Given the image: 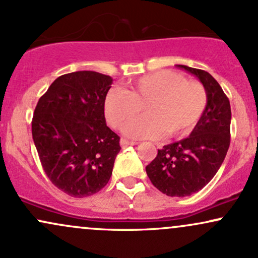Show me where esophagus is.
I'll use <instances>...</instances> for the list:
<instances>
[{
    "label": "esophagus",
    "mask_w": 258,
    "mask_h": 258,
    "mask_svg": "<svg viewBox=\"0 0 258 258\" xmlns=\"http://www.w3.org/2000/svg\"><path fill=\"white\" fill-rule=\"evenodd\" d=\"M120 144L121 147H127V146H137V142H133V141H128V139L125 138H121L120 139Z\"/></svg>",
    "instance_id": "esophagus-1"
}]
</instances>
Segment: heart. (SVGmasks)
<instances>
[{
  "instance_id": "b5f03b06",
  "label": "heart",
  "mask_w": 258,
  "mask_h": 258,
  "mask_svg": "<svg viewBox=\"0 0 258 258\" xmlns=\"http://www.w3.org/2000/svg\"><path fill=\"white\" fill-rule=\"evenodd\" d=\"M207 106V93L199 82L186 81L180 74L162 70L139 78L130 91L111 88L104 100L106 121L120 128L146 107L148 116L123 128L130 138H168L189 135L199 123Z\"/></svg>"
}]
</instances>
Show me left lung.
Returning a JSON list of instances; mask_svg holds the SVG:
<instances>
[{"label":"left lung","mask_w":258,"mask_h":258,"mask_svg":"<svg viewBox=\"0 0 258 258\" xmlns=\"http://www.w3.org/2000/svg\"><path fill=\"white\" fill-rule=\"evenodd\" d=\"M179 69L197 76L207 93V106L190 136L158 150L146 167L153 185L168 197L198 193L220 170L230 143L229 99L207 72L186 65Z\"/></svg>","instance_id":"left-lung-1"}]
</instances>
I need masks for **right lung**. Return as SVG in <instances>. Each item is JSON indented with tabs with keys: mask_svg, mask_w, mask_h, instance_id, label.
I'll return each instance as SVG.
<instances>
[{
	"mask_svg": "<svg viewBox=\"0 0 258 258\" xmlns=\"http://www.w3.org/2000/svg\"><path fill=\"white\" fill-rule=\"evenodd\" d=\"M112 79L96 72L59 76L38 100L32 139L51 182L74 198L96 194L110 179L120 137L105 122Z\"/></svg>",
	"mask_w": 258,
	"mask_h": 258,
	"instance_id": "1",
	"label": "right lung"
}]
</instances>
